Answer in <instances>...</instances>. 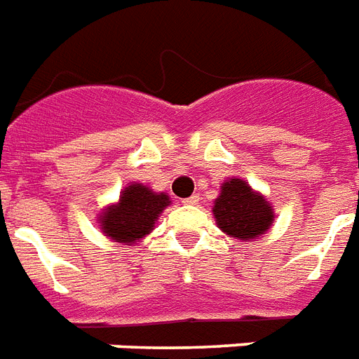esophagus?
<instances>
[{"label":"esophagus","mask_w":359,"mask_h":359,"mask_svg":"<svg viewBox=\"0 0 359 359\" xmlns=\"http://www.w3.org/2000/svg\"><path fill=\"white\" fill-rule=\"evenodd\" d=\"M182 203H184V205H197V203H199V196H196V194H194V196L182 199Z\"/></svg>","instance_id":"esophagus-1"}]
</instances>
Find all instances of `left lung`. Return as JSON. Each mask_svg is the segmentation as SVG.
Here are the masks:
<instances>
[{
    "mask_svg": "<svg viewBox=\"0 0 359 359\" xmlns=\"http://www.w3.org/2000/svg\"><path fill=\"white\" fill-rule=\"evenodd\" d=\"M212 212L219 229L242 242L264 235L273 224L272 205L242 179L222 184Z\"/></svg>",
    "mask_w": 359,
    "mask_h": 359,
    "instance_id": "obj_1",
    "label": "left lung"
}]
</instances>
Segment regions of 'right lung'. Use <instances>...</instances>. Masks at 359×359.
I'll use <instances>...</instances> for the list:
<instances>
[{
  "label": "right lung",
  "mask_w": 359,
  "mask_h": 359,
  "mask_svg": "<svg viewBox=\"0 0 359 359\" xmlns=\"http://www.w3.org/2000/svg\"><path fill=\"white\" fill-rule=\"evenodd\" d=\"M169 203L168 194H156L149 186L134 182L121 191L119 201L104 208L98 216V224L106 236L132 245L154 229L156 219Z\"/></svg>",
  "instance_id": "right-lung-1"
}]
</instances>
